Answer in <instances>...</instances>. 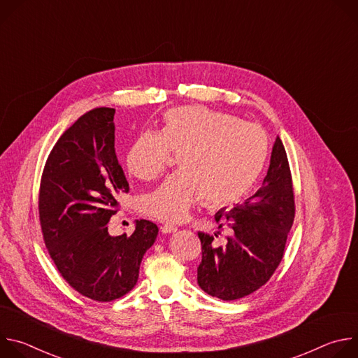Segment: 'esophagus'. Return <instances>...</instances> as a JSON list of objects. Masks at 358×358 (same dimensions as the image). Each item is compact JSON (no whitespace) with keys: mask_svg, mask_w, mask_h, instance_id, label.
Wrapping results in <instances>:
<instances>
[{"mask_svg":"<svg viewBox=\"0 0 358 358\" xmlns=\"http://www.w3.org/2000/svg\"><path fill=\"white\" fill-rule=\"evenodd\" d=\"M162 232H163V234H173V232H177V227L166 224V225L162 227Z\"/></svg>","mask_w":358,"mask_h":358,"instance_id":"esophagus-1","label":"esophagus"}]
</instances>
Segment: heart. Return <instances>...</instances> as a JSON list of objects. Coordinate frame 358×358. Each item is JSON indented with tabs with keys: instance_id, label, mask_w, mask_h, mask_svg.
<instances>
[{
	"instance_id": "b5f03b06",
	"label": "heart",
	"mask_w": 358,
	"mask_h": 358,
	"mask_svg": "<svg viewBox=\"0 0 358 358\" xmlns=\"http://www.w3.org/2000/svg\"><path fill=\"white\" fill-rule=\"evenodd\" d=\"M269 141L255 123L203 106L166 112L157 131H144L127 148L124 164L138 180L159 177L170 159L180 155V173L170 176L140 199V211L177 224L206 196L208 206H231L259 177Z\"/></svg>"
}]
</instances>
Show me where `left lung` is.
<instances>
[{
	"mask_svg": "<svg viewBox=\"0 0 358 358\" xmlns=\"http://www.w3.org/2000/svg\"><path fill=\"white\" fill-rule=\"evenodd\" d=\"M224 218L231 228L225 245L217 246L214 236L198 234L202 261L196 269V280L211 296L236 300L271 279L283 258L294 220L292 176L279 136L273 143L271 164L261 188L228 213L220 210L215 214L217 222Z\"/></svg>",
	"mask_w": 358,
	"mask_h": 358,
	"instance_id": "obj_1",
	"label": "left lung"
}]
</instances>
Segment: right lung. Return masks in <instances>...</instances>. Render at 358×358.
Masks as SVG:
<instances>
[{
    "instance_id": "add662e5",
    "label": "right lung",
    "mask_w": 358,
    "mask_h": 358,
    "mask_svg": "<svg viewBox=\"0 0 358 358\" xmlns=\"http://www.w3.org/2000/svg\"><path fill=\"white\" fill-rule=\"evenodd\" d=\"M115 109L79 117L57 141L43 169L39 220L48 252L80 294L110 301L130 292L159 228L134 222L130 236H112L108 222L129 182L115 150Z\"/></svg>"
}]
</instances>
